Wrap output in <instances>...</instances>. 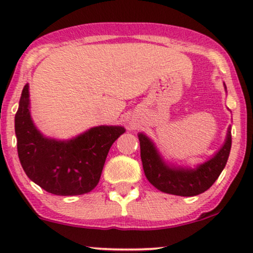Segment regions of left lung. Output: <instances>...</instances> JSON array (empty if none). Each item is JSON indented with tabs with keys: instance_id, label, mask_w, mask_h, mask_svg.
Masks as SVG:
<instances>
[{
	"instance_id": "8db88e82",
	"label": "left lung",
	"mask_w": 253,
	"mask_h": 253,
	"mask_svg": "<svg viewBox=\"0 0 253 253\" xmlns=\"http://www.w3.org/2000/svg\"><path fill=\"white\" fill-rule=\"evenodd\" d=\"M138 139L142 165L148 181L159 191L180 197H194L206 192L224 170L232 144L230 126L224 144L214 156L191 168L166 162L154 142L143 132L138 133Z\"/></svg>"
}]
</instances>
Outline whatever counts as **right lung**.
Listing matches in <instances>:
<instances>
[{
	"label": "right lung",
	"mask_w": 253,
	"mask_h": 253,
	"mask_svg": "<svg viewBox=\"0 0 253 253\" xmlns=\"http://www.w3.org/2000/svg\"><path fill=\"white\" fill-rule=\"evenodd\" d=\"M124 132L120 126H99L66 141L46 137L32 120L28 84L15 115L17 154L27 176L64 197L85 194L98 185L110 148Z\"/></svg>",
	"instance_id": "add662e5"
}]
</instances>
